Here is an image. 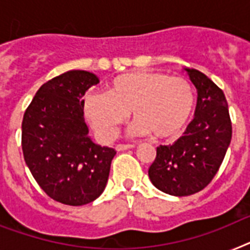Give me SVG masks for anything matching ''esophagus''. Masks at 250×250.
I'll return each mask as SVG.
<instances>
[{
	"label": "esophagus",
	"instance_id": "esophagus-1",
	"mask_svg": "<svg viewBox=\"0 0 250 250\" xmlns=\"http://www.w3.org/2000/svg\"><path fill=\"white\" fill-rule=\"evenodd\" d=\"M135 146L134 144H117L116 150H126L130 149V148H134Z\"/></svg>",
	"mask_w": 250,
	"mask_h": 250
}]
</instances>
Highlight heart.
Wrapping results in <instances>:
<instances>
[{"label": "heart", "mask_w": 250, "mask_h": 250, "mask_svg": "<svg viewBox=\"0 0 250 250\" xmlns=\"http://www.w3.org/2000/svg\"><path fill=\"white\" fill-rule=\"evenodd\" d=\"M194 90L181 76L160 71H134L111 80L103 93L84 98V112L97 135L115 138L129 112L135 120L134 135L153 134L157 139H174L187 126L194 110Z\"/></svg>", "instance_id": "b5f03b06"}]
</instances>
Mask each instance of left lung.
<instances>
[{
    "label": "left lung",
    "instance_id": "1",
    "mask_svg": "<svg viewBox=\"0 0 250 250\" xmlns=\"http://www.w3.org/2000/svg\"><path fill=\"white\" fill-rule=\"evenodd\" d=\"M198 89L195 117L172 146H160L148 175L167 194L187 197L203 190L221 166L232 137L228 101L221 88L195 69H187Z\"/></svg>",
    "mask_w": 250,
    "mask_h": 250
}]
</instances>
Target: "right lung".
<instances>
[{
    "instance_id": "obj_1",
    "label": "right lung",
    "mask_w": 250,
    "mask_h": 250,
    "mask_svg": "<svg viewBox=\"0 0 250 250\" xmlns=\"http://www.w3.org/2000/svg\"><path fill=\"white\" fill-rule=\"evenodd\" d=\"M98 82L84 70L66 71L39 88L22 117L26 166L49 198L67 206L102 194L116 154L93 143L84 121V93Z\"/></svg>"
}]
</instances>
